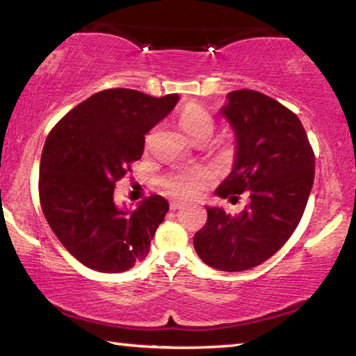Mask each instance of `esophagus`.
Returning a JSON list of instances; mask_svg holds the SVG:
<instances>
[{"instance_id": "esophagus-1", "label": "esophagus", "mask_w": 356, "mask_h": 356, "mask_svg": "<svg viewBox=\"0 0 356 356\" xmlns=\"http://www.w3.org/2000/svg\"><path fill=\"white\" fill-rule=\"evenodd\" d=\"M170 207H171V210L182 209V207H184V202H180V201H172V202L170 204Z\"/></svg>"}]
</instances>
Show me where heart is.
<instances>
[{"label":"heart","instance_id":"obj_1","mask_svg":"<svg viewBox=\"0 0 356 356\" xmlns=\"http://www.w3.org/2000/svg\"><path fill=\"white\" fill-rule=\"evenodd\" d=\"M180 125L193 140H197L204 135L212 136L215 129V120L201 106H188L180 114ZM210 172L204 168H193V170L172 171L161 179V186L172 196L190 200L200 195V193L209 185Z\"/></svg>","mask_w":356,"mask_h":356}]
</instances>
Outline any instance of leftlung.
Segmentation results:
<instances>
[{
	"label": "left lung",
	"instance_id": "1",
	"mask_svg": "<svg viewBox=\"0 0 356 356\" xmlns=\"http://www.w3.org/2000/svg\"><path fill=\"white\" fill-rule=\"evenodd\" d=\"M222 116L237 135L234 170L216 195L250 202L238 215L207 207V222L193 243L202 262L243 272L272 257L292 236L314 182V150L297 114L262 92L227 94Z\"/></svg>",
	"mask_w": 356,
	"mask_h": 356
}]
</instances>
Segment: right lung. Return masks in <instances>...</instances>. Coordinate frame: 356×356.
Segmentation results:
<instances>
[{"mask_svg":"<svg viewBox=\"0 0 356 356\" xmlns=\"http://www.w3.org/2000/svg\"><path fill=\"white\" fill-rule=\"evenodd\" d=\"M177 94L150 97L135 89H105L65 114L47 136L39 200L59 242L76 261L120 273L149 254L170 204L160 195L134 210L114 204V186L141 159L144 135L165 119Z\"/></svg>","mask_w":356,"mask_h":356,"instance_id":"right-lung-1","label":"right lung"}]
</instances>
